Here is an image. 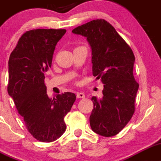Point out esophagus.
I'll return each mask as SVG.
<instances>
[{
	"label": "esophagus",
	"instance_id": "34e87169",
	"mask_svg": "<svg viewBox=\"0 0 161 161\" xmlns=\"http://www.w3.org/2000/svg\"><path fill=\"white\" fill-rule=\"evenodd\" d=\"M77 98H80V99H83L85 97V95H84V93H82V92H78V93H77Z\"/></svg>",
	"mask_w": 161,
	"mask_h": 161
}]
</instances>
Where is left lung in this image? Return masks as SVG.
I'll return each mask as SVG.
<instances>
[{
  "label": "left lung",
  "mask_w": 161,
  "mask_h": 161,
  "mask_svg": "<svg viewBox=\"0 0 161 161\" xmlns=\"http://www.w3.org/2000/svg\"><path fill=\"white\" fill-rule=\"evenodd\" d=\"M72 32L86 37L92 49L93 75L104 84L103 98H91L92 130L104 137L117 135L135 113L139 84L135 80V55L115 28L103 19L76 27Z\"/></svg>",
  "instance_id": "left-lung-1"
}]
</instances>
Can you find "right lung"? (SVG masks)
I'll return each instance as SVG.
<instances>
[{
  "label": "right lung",
  "instance_id": "right-lung-1",
  "mask_svg": "<svg viewBox=\"0 0 161 161\" xmlns=\"http://www.w3.org/2000/svg\"><path fill=\"white\" fill-rule=\"evenodd\" d=\"M65 32L64 29L26 31L8 61L9 95L29 132L42 142H54L63 135L64 116L76 100L70 92L49 98L45 85V72L51 68L55 46Z\"/></svg>",
  "mask_w": 161,
  "mask_h": 161
}]
</instances>
